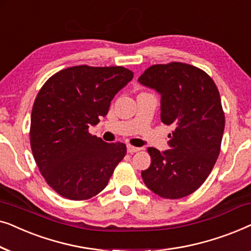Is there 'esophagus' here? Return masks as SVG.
Masks as SVG:
<instances>
[{
    "mask_svg": "<svg viewBox=\"0 0 251 251\" xmlns=\"http://www.w3.org/2000/svg\"><path fill=\"white\" fill-rule=\"evenodd\" d=\"M139 150H140L139 147H135V146H131V145H128V147H126V151H128V153H130V154L138 152Z\"/></svg>",
    "mask_w": 251,
    "mask_h": 251,
    "instance_id": "1",
    "label": "esophagus"
}]
</instances>
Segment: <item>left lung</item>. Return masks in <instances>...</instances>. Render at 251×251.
Returning <instances> with one entry per match:
<instances>
[{
	"label": "left lung",
	"instance_id": "left-lung-1",
	"mask_svg": "<svg viewBox=\"0 0 251 251\" xmlns=\"http://www.w3.org/2000/svg\"><path fill=\"white\" fill-rule=\"evenodd\" d=\"M138 81L161 95V121L175 126L169 150L147 149L144 183L163 199L187 197L204 183L221 152L225 115L218 89L204 71L178 61L152 65Z\"/></svg>",
	"mask_w": 251,
	"mask_h": 251
}]
</instances>
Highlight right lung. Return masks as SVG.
I'll list each match as a JSON object with an SVG mask.
<instances>
[{
  "mask_svg": "<svg viewBox=\"0 0 251 251\" xmlns=\"http://www.w3.org/2000/svg\"><path fill=\"white\" fill-rule=\"evenodd\" d=\"M122 66L65 68L40 89L30 116V147L48 185L70 200H88L104 190L126 153L123 143H105L89 126L108 113L114 96L132 80Z\"/></svg>",
  "mask_w": 251,
  "mask_h": 251,
  "instance_id": "1",
  "label": "right lung"
}]
</instances>
